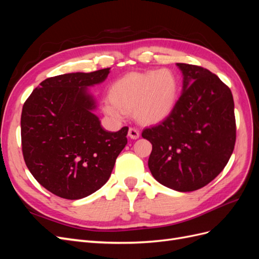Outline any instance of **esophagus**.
<instances>
[{
    "label": "esophagus",
    "instance_id": "esophagus-1",
    "mask_svg": "<svg viewBox=\"0 0 259 259\" xmlns=\"http://www.w3.org/2000/svg\"><path fill=\"white\" fill-rule=\"evenodd\" d=\"M139 136H140V133H139V131L137 128L130 127V130H128V137L131 139H137V138H139Z\"/></svg>",
    "mask_w": 259,
    "mask_h": 259
}]
</instances>
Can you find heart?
<instances>
[{
    "mask_svg": "<svg viewBox=\"0 0 259 259\" xmlns=\"http://www.w3.org/2000/svg\"><path fill=\"white\" fill-rule=\"evenodd\" d=\"M179 84L168 69L131 72L114 81L109 88V99L103 103L104 112L116 120L133 111L143 124H156L170 115L176 107Z\"/></svg>",
    "mask_w": 259,
    "mask_h": 259,
    "instance_id": "b5f03b06",
    "label": "heart"
}]
</instances>
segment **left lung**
I'll return each instance as SVG.
<instances>
[{
    "label": "left lung",
    "instance_id": "8db88e82",
    "mask_svg": "<svg viewBox=\"0 0 259 259\" xmlns=\"http://www.w3.org/2000/svg\"><path fill=\"white\" fill-rule=\"evenodd\" d=\"M183 92L168 117L145 128L152 144L148 166L160 184L179 192L198 190L224 169L236 144L232 93L209 70L176 64Z\"/></svg>",
    "mask_w": 259,
    "mask_h": 259
}]
</instances>
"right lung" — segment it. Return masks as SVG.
Segmentation results:
<instances>
[{"label": "right lung", "mask_w": 259, "mask_h": 259, "mask_svg": "<svg viewBox=\"0 0 259 259\" xmlns=\"http://www.w3.org/2000/svg\"><path fill=\"white\" fill-rule=\"evenodd\" d=\"M109 70L49 77L26 100L21 144L26 165L45 189L79 200L100 189L127 144L128 127L109 132L94 113L90 88L103 83Z\"/></svg>", "instance_id": "add662e5"}]
</instances>
